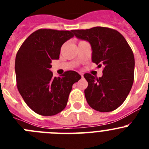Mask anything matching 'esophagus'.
<instances>
[{"label":"esophagus","mask_w":149,"mask_h":149,"mask_svg":"<svg viewBox=\"0 0 149 149\" xmlns=\"http://www.w3.org/2000/svg\"><path fill=\"white\" fill-rule=\"evenodd\" d=\"M79 74H80V75L83 77V76H84V74H83L82 72H79Z\"/></svg>","instance_id":"obj_1"}]
</instances>
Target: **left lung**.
<instances>
[{
  "label": "left lung",
  "instance_id": "obj_1",
  "mask_svg": "<svg viewBox=\"0 0 149 149\" xmlns=\"http://www.w3.org/2000/svg\"><path fill=\"white\" fill-rule=\"evenodd\" d=\"M72 31L77 38L90 43L92 61L104 66L101 77L84 74L88 82L84 90L87 103L99 112L116 110L126 99L134 83L135 62L131 47L120 33L108 27Z\"/></svg>",
  "mask_w": 149,
  "mask_h": 149
}]
</instances>
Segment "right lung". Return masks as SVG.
<instances>
[{
	"instance_id": "1",
	"label": "right lung",
	"mask_w": 149,
	"mask_h": 149,
	"mask_svg": "<svg viewBox=\"0 0 149 149\" xmlns=\"http://www.w3.org/2000/svg\"><path fill=\"white\" fill-rule=\"evenodd\" d=\"M74 36L72 31L39 29L18 49L15 70L18 92L27 106L41 116H54L65 109L72 85L81 78L74 71L54 77L51 60L60 58V48Z\"/></svg>"
}]
</instances>
